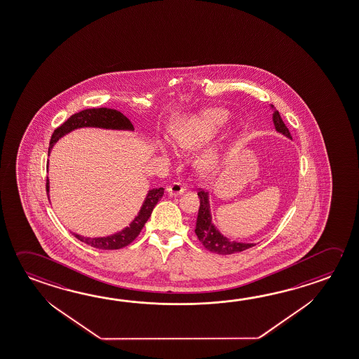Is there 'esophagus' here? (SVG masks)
<instances>
[{
    "instance_id": "1",
    "label": "esophagus",
    "mask_w": 359,
    "mask_h": 359,
    "mask_svg": "<svg viewBox=\"0 0 359 359\" xmlns=\"http://www.w3.org/2000/svg\"><path fill=\"white\" fill-rule=\"evenodd\" d=\"M168 193L170 196H177V195H182L185 191V188L182 187L180 182H172L169 187H168Z\"/></svg>"
}]
</instances>
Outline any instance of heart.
<instances>
[{
	"label": "heart",
	"instance_id": "obj_1",
	"mask_svg": "<svg viewBox=\"0 0 359 359\" xmlns=\"http://www.w3.org/2000/svg\"><path fill=\"white\" fill-rule=\"evenodd\" d=\"M228 121V112L222 108H207L198 114L184 117L172 128L177 146L184 150H193L213 137ZM218 163L215 147H208L199 152L195 165L203 172L213 170Z\"/></svg>",
	"mask_w": 359,
	"mask_h": 359
}]
</instances>
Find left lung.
<instances>
[{
	"label": "left lung",
	"instance_id": "1",
	"mask_svg": "<svg viewBox=\"0 0 359 359\" xmlns=\"http://www.w3.org/2000/svg\"><path fill=\"white\" fill-rule=\"evenodd\" d=\"M273 109V106L271 104ZM272 121L276 128L277 133H283V136L291 139V135L285 126L281 116L278 111L273 109L272 114ZM198 196L201 199V207L198 212V218L195 223V234L198 239L201 241V245L207 248L208 251L218 253V255H232L237 252H242L251 248L253 243H243L238 241H232V239L226 237L223 233H220L219 229L215 226L212 218V210H210V203H209V193L204 190L198 191Z\"/></svg>",
	"mask_w": 359,
	"mask_h": 359
}]
</instances>
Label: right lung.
Returning <instances> with one entry per match:
<instances>
[{
    "mask_svg": "<svg viewBox=\"0 0 359 359\" xmlns=\"http://www.w3.org/2000/svg\"><path fill=\"white\" fill-rule=\"evenodd\" d=\"M84 127H98V128L117 130V131H133V123L130 122V120L116 109L104 107L84 109L79 114H73L72 117L64 122L62 126L57 127V130L54 131L51 136L50 145H49V155H50L53 146L55 145L63 136L74 130L84 128ZM46 191H48V199H50L49 179L46 180ZM163 195H164V188L150 189L146 194L145 201L142 203L139 213L133 218V222L128 224V226H125L122 231L114 233L111 236L86 237V236H81L78 233H72L76 238L95 247V248L120 250L122 247L130 245L133 239L139 236L141 229L145 226L146 222L150 218L154 208L163 198Z\"/></svg>",
    "mask_w": 359,
    "mask_h": 359,
    "instance_id": "add662e5",
    "label": "right lung"
}]
</instances>
